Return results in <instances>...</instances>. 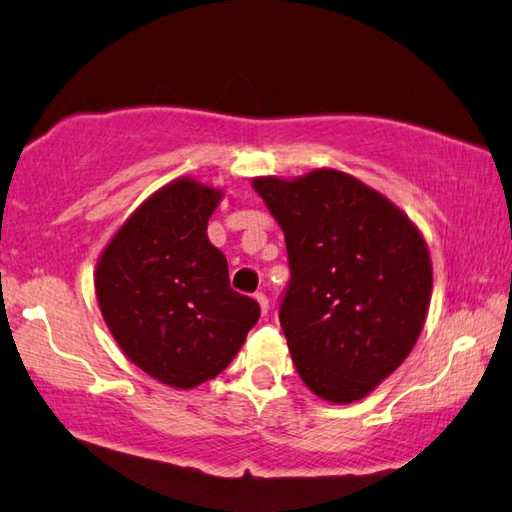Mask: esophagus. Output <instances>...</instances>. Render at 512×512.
Returning <instances> with one entry per match:
<instances>
[{"label":"esophagus","mask_w":512,"mask_h":512,"mask_svg":"<svg viewBox=\"0 0 512 512\" xmlns=\"http://www.w3.org/2000/svg\"><path fill=\"white\" fill-rule=\"evenodd\" d=\"M255 300H257L259 309H262V314H266V311H268V298H266V293L257 291V293H255Z\"/></svg>","instance_id":"34e87169"}]
</instances>
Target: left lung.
<instances>
[{"mask_svg":"<svg viewBox=\"0 0 512 512\" xmlns=\"http://www.w3.org/2000/svg\"><path fill=\"white\" fill-rule=\"evenodd\" d=\"M253 187L287 241L280 325L298 375L327 402H357L400 368L422 332L427 244L400 207L343 171L266 176Z\"/></svg>","mask_w":512,"mask_h":512,"instance_id":"left-lung-1","label":"left lung"}]
</instances>
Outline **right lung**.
<instances>
[{"label":"right lung","mask_w":512,"mask_h":512,"mask_svg":"<svg viewBox=\"0 0 512 512\" xmlns=\"http://www.w3.org/2000/svg\"><path fill=\"white\" fill-rule=\"evenodd\" d=\"M221 192L173 180L137 207L94 275L103 320L137 368L194 388L228 368L259 305L230 289L228 262L207 239Z\"/></svg>","instance_id":"1"}]
</instances>
